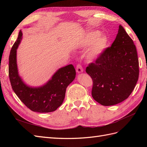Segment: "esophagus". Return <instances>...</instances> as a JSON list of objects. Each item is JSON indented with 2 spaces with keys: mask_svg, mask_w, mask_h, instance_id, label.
<instances>
[{
  "mask_svg": "<svg viewBox=\"0 0 147 147\" xmlns=\"http://www.w3.org/2000/svg\"><path fill=\"white\" fill-rule=\"evenodd\" d=\"M76 71L78 73H82L83 72V68L81 64H77V65L76 67Z\"/></svg>",
  "mask_w": 147,
  "mask_h": 147,
  "instance_id": "obj_1",
  "label": "esophagus"
}]
</instances>
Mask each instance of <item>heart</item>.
<instances>
[{"label": "heart", "mask_w": 147, "mask_h": 147, "mask_svg": "<svg viewBox=\"0 0 147 147\" xmlns=\"http://www.w3.org/2000/svg\"><path fill=\"white\" fill-rule=\"evenodd\" d=\"M108 40L105 35H101L99 30H91L82 39L84 46H88L84 52V56L89 61L96 59L107 47Z\"/></svg>", "instance_id": "heart-1"}]
</instances>
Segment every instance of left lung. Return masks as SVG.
Masks as SVG:
<instances>
[{
  "label": "left lung",
  "mask_w": 147,
  "mask_h": 147,
  "mask_svg": "<svg viewBox=\"0 0 147 147\" xmlns=\"http://www.w3.org/2000/svg\"><path fill=\"white\" fill-rule=\"evenodd\" d=\"M86 72L92 80V96L104 106L117 104L130 96L139 75L136 47L123 26L116 38Z\"/></svg>",
  "instance_id": "left-lung-1"
}]
</instances>
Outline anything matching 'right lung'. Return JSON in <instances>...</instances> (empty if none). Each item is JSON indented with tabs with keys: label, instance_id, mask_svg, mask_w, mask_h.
Masks as SVG:
<instances>
[{
	"label": "right lung",
	"instance_id": "obj_1",
	"mask_svg": "<svg viewBox=\"0 0 147 147\" xmlns=\"http://www.w3.org/2000/svg\"><path fill=\"white\" fill-rule=\"evenodd\" d=\"M22 35L20 30L9 56L8 75L13 90L21 101L33 112H54L63 104L66 88L74 81L76 71L74 65L70 64L59 69L42 86L32 88L26 85L19 76L16 63V50Z\"/></svg>",
	"mask_w": 147,
	"mask_h": 147
}]
</instances>
